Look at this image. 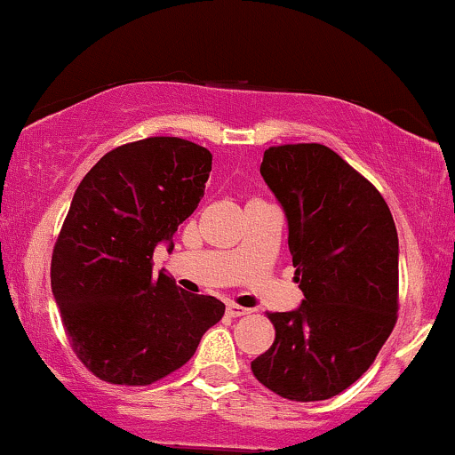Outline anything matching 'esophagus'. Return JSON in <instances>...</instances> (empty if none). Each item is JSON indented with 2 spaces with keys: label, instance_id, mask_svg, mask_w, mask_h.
<instances>
[{
  "label": "esophagus",
  "instance_id": "34e87169",
  "mask_svg": "<svg viewBox=\"0 0 455 455\" xmlns=\"http://www.w3.org/2000/svg\"><path fill=\"white\" fill-rule=\"evenodd\" d=\"M227 315L231 316V318H237V316L250 315V310H248V307H242V306H237V304H228L227 306Z\"/></svg>",
  "mask_w": 455,
  "mask_h": 455
}]
</instances>
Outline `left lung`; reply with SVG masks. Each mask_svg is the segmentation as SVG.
<instances>
[{
	"instance_id": "8db88e82",
	"label": "left lung",
	"mask_w": 455,
	"mask_h": 455,
	"mask_svg": "<svg viewBox=\"0 0 455 455\" xmlns=\"http://www.w3.org/2000/svg\"><path fill=\"white\" fill-rule=\"evenodd\" d=\"M260 175L289 222L297 310L267 312L259 383L295 402L338 395L372 365L398 318V231L380 192L318 143L265 149Z\"/></svg>"
}]
</instances>
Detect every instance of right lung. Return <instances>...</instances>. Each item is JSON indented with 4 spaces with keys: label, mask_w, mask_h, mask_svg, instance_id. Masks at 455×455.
Listing matches in <instances>:
<instances>
[{
    "label": "right lung",
    "mask_w": 455,
    "mask_h": 455,
    "mask_svg": "<svg viewBox=\"0 0 455 455\" xmlns=\"http://www.w3.org/2000/svg\"><path fill=\"white\" fill-rule=\"evenodd\" d=\"M212 154L177 137L115 148L78 184L51 259V289L76 357L113 385H151L196 351L224 315L212 295L154 275V250L173 243L196 210Z\"/></svg>",
    "instance_id": "obj_1"
}]
</instances>
